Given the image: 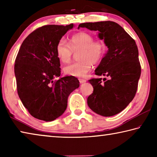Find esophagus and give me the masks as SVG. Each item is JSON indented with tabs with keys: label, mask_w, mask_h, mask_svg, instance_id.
<instances>
[{
	"label": "esophagus",
	"mask_w": 157,
	"mask_h": 157,
	"mask_svg": "<svg viewBox=\"0 0 157 157\" xmlns=\"http://www.w3.org/2000/svg\"><path fill=\"white\" fill-rule=\"evenodd\" d=\"M79 82H80L81 84H82V83H84V82H86V79H82V78H79Z\"/></svg>",
	"instance_id": "1"
}]
</instances>
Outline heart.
<instances>
[{
	"label": "heart",
	"mask_w": 157,
	"mask_h": 157,
	"mask_svg": "<svg viewBox=\"0 0 157 157\" xmlns=\"http://www.w3.org/2000/svg\"><path fill=\"white\" fill-rule=\"evenodd\" d=\"M94 39L91 34L80 32L71 37L69 46L63 39L58 41L55 51L58 59L63 63L70 62L73 52L79 51L78 59L79 61L66 66L63 68L65 74L83 77L91 68L92 63L95 64L102 59L106 52L105 42Z\"/></svg>",
	"instance_id": "b5f03b06"
}]
</instances>
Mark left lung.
I'll list each match as a JSON object with an SVG mask.
<instances>
[{
  "mask_svg": "<svg viewBox=\"0 0 157 157\" xmlns=\"http://www.w3.org/2000/svg\"><path fill=\"white\" fill-rule=\"evenodd\" d=\"M98 31V37L108 48L107 52L95 70L98 76L89 82L94 91L87 98L91 109L100 116L109 117L124 109L136 95L140 76L139 50L136 42L121 26L110 21L84 23L78 28Z\"/></svg>",
  "mask_w": 157,
  "mask_h": 157,
  "instance_id": "obj_1",
  "label": "left lung"
}]
</instances>
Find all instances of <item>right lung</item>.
<instances>
[{"mask_svg":"<svg viewBox=\"0 0 157 157\" xmlns=\"http://www.w3.org/2000/svg\"><path fill=\"white\" fill-rule=\"evenodd\" d=\"M74 25H44L26 37L21 44L14 64L18 95L32 116L52 121L67 107L68 95L79 86L74 76L54 81L61 75L56 46Z\"/></svg>","mask_w":157,"mask_h":157,"instance_id":"add662e5","label":"right lung"}]
</instances>
